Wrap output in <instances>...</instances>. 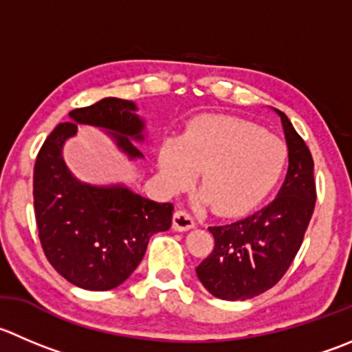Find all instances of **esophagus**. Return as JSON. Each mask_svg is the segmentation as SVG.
Masks as SVG:
<instances>
[{
    "instance_id": "obj_1",
    "label": "esophagus",
    "mask_w": 352,
    "mask_h": 352,
    "mask_svg": "<svg viewBox=\"0 0 352 352\" xmlns=\"http://www.w3.org/2000/svg\"><path fill=\"white\" fill-rule=\"evenodd\" d=\"M196 225V221H194V218L190 217L187 211H175L173 213V228L179 232H186V230H190V228Z\"/></svg>"
}]
</instances>
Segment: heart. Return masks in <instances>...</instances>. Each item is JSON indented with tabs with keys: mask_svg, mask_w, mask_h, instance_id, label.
I'll return each instance as SVG.
<instances>
[{
	"mask_svg": "<svg viewBox=\"0 0 352 352\" xmlns=\"http://www.w3.org/2000/svg\"><path fill=\"white\" fill-rule=\"evenodd\" d=\"M287 156V144L258 124L210 115L190 122L180 139H163L158 166L170 190L186 189L201 170V201L218 214L237 217L274 189Z\"/></svg>",
	"mask_w": 352,
	"mask_h": 352,
	"instance_id": "1",
	"label": "heart"
}]
</instances>
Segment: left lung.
Wrapping results in <instances>:
<instances>
[{
	"label": "left lung",
	"mask_w": 352,
	"mask_h": 352,
	"mask_svg": "<svg viewBox=\"0 0 352 352\" xmlns=\"http://www.w3.org/2000/svg\"><path fill=\"white\" fill-rule=\"evenodd\" d=\"M280 115L289 148V170L278 196L244 220L208 230L213 251L196 268L201 284L225 301H244L267 292L294 261L313 217L316 184L313 156L285 113Z\"/></svg>",
	"instance_id": "left-lung-1"
}]
</instances>
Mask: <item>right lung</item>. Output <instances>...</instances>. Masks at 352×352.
I'll return each mask as SVG.
<instances>
[{"mask_svg":"<svg viewBox=\"0 0 352 352\" xmlns=\"http://www.w3.org/2000/svg\"><path fill=\"white\" fill-rule=\"evenodd\" d=\"M135 110L132 101L118 98L72 110V122L56 125L34 165V211L44 254L61 277L87 291L124 284L144 258L149 237L172 225V203H155L124 186L78 182L61 156L65 141L85 124L111 131L129 158H142L132 142L144 139Z\"/></svg>","mask_w":352,"mask_h":352,"instance_id":"obj_1","label":"right lung"}]
</instances>
